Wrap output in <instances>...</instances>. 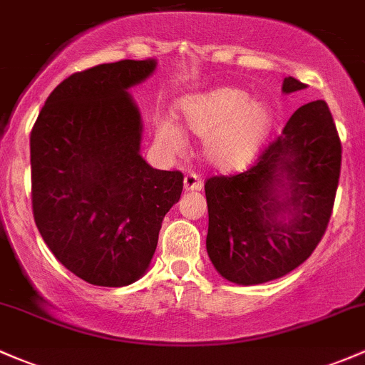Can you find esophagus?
Listing matches in <instances>:
<instances>
[{"mask_svg":"<svg viewBox=\"0 0 365 365\" xmlns=\"http://www.w3.org/2000/svg\"><path fill=\"white\" fill-rule=\"evenodd\" d=\"M202 187V179H200V175L195 174V172H191V174H187L186 178H184V190L186 191H200Z\"/></svg>","mask_w":365,"mask_h":365,"instance_id":"1","label":"esophagus"}]
</instances>
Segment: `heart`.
<instances>
[{"label": "heart", "instance_id": "1", "mask_svg": "<svg viewBox=\"0 0 365 365\" xmlns=\"http://www.w3.org/2000/svg\"><path fill=\"white\" fill-rule=\"evenodd\" d=\"M179 113L191 134L205 137L203 155L222 172L249 167L259 156L273 127L269 106L237 87H217L184 97ZM155 135L168 151L184 148L181 127L170 116L155 120Z\"/></svg>", "mask_w": 365, "mask_h": 365}]
</instances>
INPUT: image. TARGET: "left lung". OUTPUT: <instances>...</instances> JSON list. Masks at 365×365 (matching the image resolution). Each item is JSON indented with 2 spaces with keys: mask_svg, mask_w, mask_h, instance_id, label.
Here are the masks:
<instances>
[{
  "mask_svg": "<svg viewBox=\"0 0 365 365\" xmlns=\"http://www.w3.org/2000/svg\"><path fill=\"white\" fill-rule=\"evenodd\" d=\"M307 88L287 76L282 92ZM341 143L324 101L301 106L249 170L205 182L207 252L222 278L257 285L312 256L331 219Z\"/></svg>",
  "mask_w": 365,
  "mask_h": 365,
  "instance_id": "1",
  "label": "left lung"
}]
</instances>
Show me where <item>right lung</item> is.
<instances>
[{"label": "right lung", "mask_w": 365, "mask_h": 365, "mask_svg": "<svg viewBox=\"0 0 365 365\" xmlns=\"http://www.w3.org/2000/svg\"><path fill=\"white\" fill-rule=\"evenodd\" d=\"M155 58L101 64L66 78L31 132L33 214L69 272L101 287L134 284L150 268L182 174L140 156L143 120L128 88Z\"/></svg>", "instance_id": "add662e5"}]
</instances>
